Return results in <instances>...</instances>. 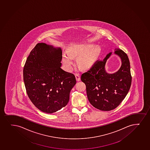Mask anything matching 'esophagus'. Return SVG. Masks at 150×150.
I'll return each instance as SVG.
<instances>
[{
  "instance_id": "34e87169",
  "label": "esophagus",
  "mask_w": 150,
  "mask_h": 150,
  "mask_svg": "<svg viewBox=\"0 0 150 150\" xmlns=\"http://www.w3.org/2000/svg\"><path fill=\"white\" fill-rule=\"evenodd\" d=\"M75 77H76V80L77 81H79L80 80V76L79 74L78 73L75 74Z\"/></svg>"
}]
</instances>
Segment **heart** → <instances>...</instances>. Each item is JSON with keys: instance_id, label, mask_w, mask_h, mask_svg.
<instances>
[{"instance_id": "1", "label": "heart", "mask_w": 150, "mask_h": 150, "mask_svg": "<svg viewBox=\"0 0 150 150\" xmlns=\"http://www.w3.org/2000/svg\"><path fill=\"white\" fill-rule=\"evenodd\" d=\"M90 45L82 44L73 46L69 50V53L66 52L63 54L62 60L66 69L71 71L72 68L74 60L73 56H79L77 62L78 65L82 68L90 66L93 63L98 55L99 49L94 48L90 50Z\"/></svg>"}]
</instances>
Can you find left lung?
Returning <instances> with one entry per match:
<instances>
[{
	"label": "left lung",
	"instance_id": "left-lung-1",
	"mask_svg": "<svg viewBox=\"0 0 150 150\" xmlns=\"http://www.w3.org/2000/svg\"><path fill=\"white\" fill-rule=\"evenodd\" d=\"M115 54L122 59L119 70L108 74L105 70L109 53L103 60H97L90 69L82 74L81 81L86 86L88 100L94 108L109 111L117 108L127 96L132 83L130 63L127 54L122 50H116Z\"/></svg>",
	"mask_w": 150,
	"mask_h": 150
}]
</instances>
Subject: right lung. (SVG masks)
Wrapping results in <instances>:
<instances>
[{"mask_svg": "<svg viewBox=\"0 0 150 150\" xmlns=\"http://www.w3.org/2000/svg\"><path fill=\"white\" fill-rule=\"evenodd\" d=\"M62 50L38 43L30 52L23 68L27 94L36 108L52 113L65 107L76 80L74 74L61 69Z\"/></svg>", "mask_w": 150, "mask_h": 150, "instance_id": "add662e5", "label": "right lung"}]
</instances>
